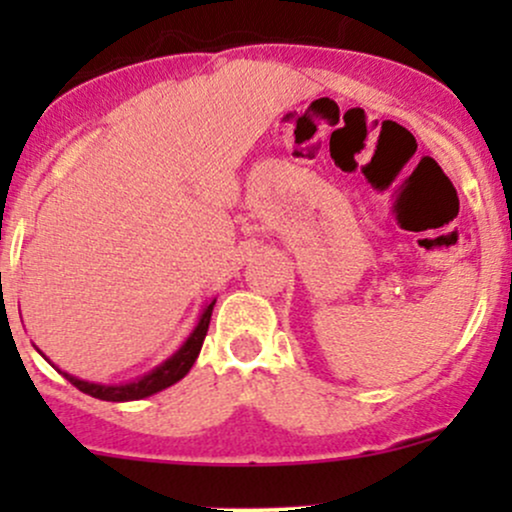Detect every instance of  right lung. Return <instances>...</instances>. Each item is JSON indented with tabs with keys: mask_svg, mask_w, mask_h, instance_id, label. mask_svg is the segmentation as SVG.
I'll return each mask as SVG.
<instances>
[{
	"mask_svg": "<svg viewBox=\"0 0 512 512\" xmlns=\"http://www.w3.org/2000/svg\"><path fill=\"white\" fill-rule=\"evenodd\" d=\"M214 305H216V298L204 305L202 315H199L197 327L192 330L190 337L185 339V344H182L180 349L168 358V361H163L161 366H156L154 370H151V373H146L144 378L134 380V383H125V385L88 383V380H79L76 375L64 373V370H60L57 366L55 368L60 370L64 378H67L69 383L76 387V390H81L84 395H91L96 399H105V402H132V399L151 397V395H156V392L166 390V387L178 383V380L185 378V375L190 373V368L195 366L199 351H202L204 337H207L211 310H214Z\"/></svg>",
	"mask_w": 512,
	"mask_h": 512,
	"instance_id": "1",
	"label": "right lung"
}]
</instances>
